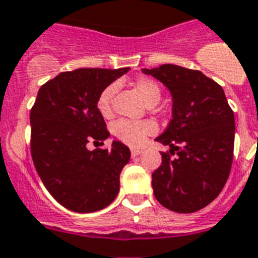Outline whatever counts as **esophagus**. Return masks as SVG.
<instances>
[{
  "instance_id": "34e87169",
  "label": "esophagus",
  "mask_w": 258,
  "mask_h": 258,
  "mask_svg": "<svg viewBox=\"0 0 258 258\" xmlns=\"http://www.w3.org/2000/svg\"><path fill=\"white\" fill-rule=\"evenodd\" d=\"M142 152H143V151H142V149H139V148H131V156H133V157L139 156Z\"/></svg>"
}]
</instances>
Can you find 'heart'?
Listing matches in <instances>:
<instances>
[{
	"mask_svg": "<svg viewBox=\"0 0 258 258\" xmlns=\"http://www.w3.org/2000/svg\"><path fill=\"white\" fill-rule=\"evenodd\" d=\"M134 88L139 93L143 101L153 106L161 98V88L155 80L149 77H139L134 82ZM115 93V85H109L97 97V110L103 118H110L112 114V97ZM156 124L151 120H127L120 119L112 125V133L120 142L127 146L140 147L148 136L156 133Z\"/></svg>",
	"mask_w": 258,
	"mask_h": 258,
	"instance_id": "heart-1",
	"label": "heart"
}]
</instances>
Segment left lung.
Wrapping results in <instances>:
<instances>
[{
    "mask_svg": "<svg viewBox=\"0 0 258 258\" xmlns=\"http://www.w3.org/2000/svg\"><path fill=\"white\" fill-rule=\"evenodd\" d=\"M143 72L161 81L173 97L172 120L156 138L170 149L161 152V165L152 173L153 194L172 211L196 213L219 196L228 179L233 111L222 86L201 71L162 64Z\"/></svg>",
    "mask_w": 258,
    "mask_h": 258,
    "instance_id": "obj_1",
    "label": "left lung"
}]
</instances>
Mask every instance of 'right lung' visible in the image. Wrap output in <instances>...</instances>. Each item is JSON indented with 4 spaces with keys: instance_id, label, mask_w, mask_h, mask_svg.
<instances>
[{
    "instance_id": "1",
    "label": "right lung",
    "mask_w": 258,
    "mask_h": 258,
    "mask_svg": "<svg viewBox=\"0 0 258 258\" xmlns=\"http://www.w3.org/2000/svg\"><path fill=\"white\" fill-rule=\"evenodd\" d=\"M130 68H80L40 86L30 112L31 157L53 198L75 213L107 207L119 191L130 149L114 140L110 149L89 151V142L109 138L97 97Z\"/></svg>"
}]
</instances>
